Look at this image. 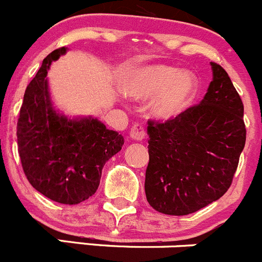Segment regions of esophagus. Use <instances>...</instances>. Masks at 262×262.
<instances>
[{
	"label": "esophagus",
	"instance_id": "1",
	"mask_svg": "<svg viewBox=\"0 0 262 262\" xmlns=\"http://www.w3.org/2000/svg\"><path fill=\"white\" fill-rule=\"evenodd\" d=\"M130 138L134 141H142L146 137V132H144L143 125L141 124H134L130 129Z\"/></svg>",
	"mask_w": 262,
	"mask_h": 262
}]
</instances>
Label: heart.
Here are the masks:
<instances>
[{
	"label": "heart",
	"instance_id": "heart-1",
	"mask_svg": "<svg viewBox=\"0 0 262 262\" xmlns=\"http://www.w3.org/2000/svg\"><path fill=\"white\" fill-rule=\"evenodd\" d=\"M197 79L189 72H180L169 65H147L134 68L123 80L124 92L136 100H147L152 115L161 120L179 116L194 98Z\"/></svg>",
	"mask_w": 262,
	"mask_h": 262
}]
</instances>
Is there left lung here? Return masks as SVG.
<instances>
[{
    "mask_svg": "<svg viewBox=\"0 0 262 262\" xmlns=\"http://www.w3.org/2000/svg\"><path fill=\"white\" fill-rule=\"evenodd\" d=\"M212 82L199 105L165 123L149 120L144 190L166 215L192 214L229 189L245 148L243 103L228 73L211 62Z\"/></svg>",
    "mask_w": 262,
    "mask_h": 262,
    "instance_id": "8db88e82",
    "label": "left lung"
}]
</instances>
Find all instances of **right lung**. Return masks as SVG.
<instances>
[{"instance_id": "right-lung-1", "label": "right lung", "mask_w": 262, "mask_h": 262, "mask_svg": "<svg viewBox=\"0 0 262 262\" xmlns=\"http://www.w3.org/2000/svg\"><path fill=\"white\" fill-rule=\"evenodd\" d=\"M67 51H52L28 84L16 136L23 170L33 188L58 204L78 205L95 194L103 165L120 151L124 138L98 119H69L55 110L47 72Z\"/></svg>"}]
</instances>
